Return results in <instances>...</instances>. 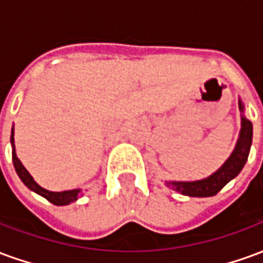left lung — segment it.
Wrapping results in <instances>:
<instances>
[{
  "instance_id": "8db88e82",
  "label": "left lung",
  "mask_w": 263,
  "mask_h": 263,
  "mask_svg": "<svg viewBox=\"0 0 263 263\" xmlns=\"http://www.w3.org/2000/svg\"><path fill=\"white\" fill-rule=\"evenodd\" d=\"M239 109L243 111V105L241 101H239ZM251 143H252V124H251V121L242 117L241 132H239L237 146L234 149L231 156L227 159L226 163L221 166L214 175H211L203 180H197V182H167V186L179 193L190 196V197L215 196L227 183L232 180L239 172L242 171L243 165L248 159Z\"/></svg>"
}]
</instances>
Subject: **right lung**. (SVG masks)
Instances as JSON below:
<instances>
[{"label": "right lung", "instance_id": "1", "mask_svg": "<svg viewBox=\"0 0 263 263\" xmlns=\"http://www.w3.org/2000/svg\"><path fill=\"white\" fill-rule=\"evenodd\" d=\"M11 143H12V162H14V167L18 176L22 182L25 183V186L33 190L35 193L41 194L43 197L46 198L48 201H50L52 204H56V205H66V204L71 203V201H76L77 200V194L80 193V190H67V192H49V190H45L39 184H37L32 176L29 175V172L26 171L24 165L21 163V160L16 158L15 155V146H14V128H12V132H11Z\"/></svg>", "mask_w": 263, "mask_h": 263}]
</instances>
